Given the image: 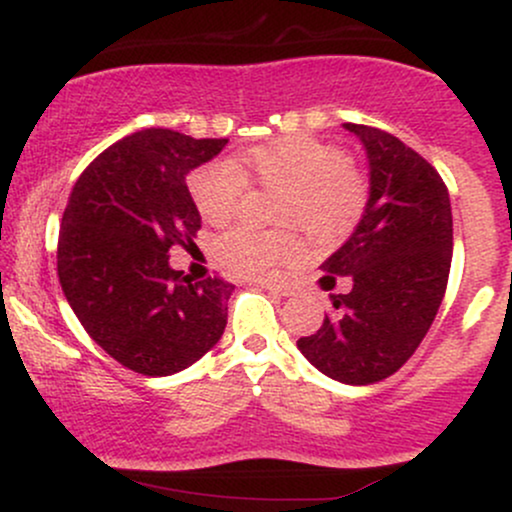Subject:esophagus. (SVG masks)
<instances>
[{"instance_id": "esophagus-1", "label": "esophagus", "mask_w": 512, "mask_h": 512, "mask_svg": "<svg viewBox=\"0 0 512 512\" xmlns=\"http://www.w3.org/2000/svg\"><path fill=\"white\" fill-rule=\"evenodd\" d=\"M257 284H260L262 289H267V291H272V293H279V296H289V293H291V286L279 284V281H257Z\"/></svg>"}]
</instances>
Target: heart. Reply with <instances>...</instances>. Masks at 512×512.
Segmentation results:
<instances>
[{"instance_id": "obj_1", "label": "heart", "mask_w": 512, "mask_h": 512, "mask_svg": "<svg viewBox=\"0 0 512 512\" xmlns=\"http://www.w3.org/2000/svg\"><path fill=\"white\" fill-rule=\"evenodd\" d=\"M250 170L269 190H281L276 221L298 223L310 238L330 243L349 236L368 207V182L342 149L308 134L276 139L240 158H216L187 178L192 202L209 223H226L248 190ZM301 250L293 231H255L238 226L216 238L214 252L223 267L240 276H264Z\"/></svg>"}]
</instances>
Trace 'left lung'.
<instances>
[{"label": "left lung", "mask_w": 512, "mask_h": 512, "mask_svg": "<svg viewBox=\"0 0 512 512\" xmlns=\"http://www.w3.org/2000/svg\"><path fill=\"white\" fill-rule=\"evenodd\" d=\"M344 127L366 146L368 207L322 262V289L332 291L339 276L351 289L330 293L332 310L298 349L332 380L370 385L397 373L436 320L452 262V211L448 187L424 156L378 127Z\"/></svg>", "instance_id": "obj_1"}]
</instances>
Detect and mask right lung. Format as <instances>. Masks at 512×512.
<instances>
[{
	"label": "right lung",
	"mask_w": 512,
	"mask_h": 512,
	"mask_svg": "<svg viewBox=\"0 0 512 512\" xmlns=\"http://www.w3.org/2000/svg\"><path fill=\"white\" fill-rule=\"evenodd\" d=\"M226 144L142 129L93 158L69 195L57 240L62 291L88 337L134 373L185 370L226 330L233 284L192 281L168 264V250L202 228L185 175Z\"/></svg>",
	"instance_id": "obj_1"
}]
</instances>
